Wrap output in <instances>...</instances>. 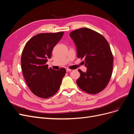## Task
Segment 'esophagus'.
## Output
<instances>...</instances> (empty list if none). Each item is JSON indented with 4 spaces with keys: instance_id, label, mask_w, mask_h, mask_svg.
I'll list each match as a JSON object with an SVG mask.
<instances>
[{
    "instance_id": "1",
    "label": "esophagus",
    "mask_w": 134,
    "mask_h": 134,
    "mask_svg": "<svg viewBox=\"0 0 134 134\" xmlns=\"http://www.w3.org/2000/svg\"><path fill=\"white\" fill-rule=\"evenodd\" d=\"M71 70H72L71 69H69V68H67V69H66V71H67V72L70 71H71Z\"/></svg>"
}]
</instances>
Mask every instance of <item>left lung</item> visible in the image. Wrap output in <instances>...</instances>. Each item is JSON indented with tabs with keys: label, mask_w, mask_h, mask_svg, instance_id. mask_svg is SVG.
<instances>
[{
	"label": "left lung",
	"mask_w": 134,
	"mask_h": 134,
	"mask_svg": "<svg viewBox=\"0 0 134 134\" xmlns=\"http://www.w3.org/2000/svg\"><path fill=\"white\" fill-rule=\"evenodd\" d=\"M75 43L77 57L84 59L87 71L78 69L80 74L76 80L78 87L86 93L94 94L102 91L111 79L113 57L110 46L103 36L88 28L70 32Z\"/></svg>",
	"instance_id": "obj_1"
}]
</instances>
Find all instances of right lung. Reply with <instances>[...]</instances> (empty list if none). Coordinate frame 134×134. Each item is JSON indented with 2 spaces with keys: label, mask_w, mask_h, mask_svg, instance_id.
I'll return each instance as SVG.
<instances>
[{
  "label": "right lung",
  "mask_w": 134,
  "mask_h": 134,
  "mask_svg": "<svg viewBox=\"0 0 134 134\" xmlns=\"http://www.w3.org/2000/svg\"><path fill=\"white\" fill-rule=\"evenodd\" d=\"M63 35L64 32L39 34L32 37L24 47L21 56L22 73L31 92L40 98L54 96L66 74L64 68L55 70L46 64L54 46Z\"/></svg>",
  "instance_id": "right-lung-1"
}]
</instances>
